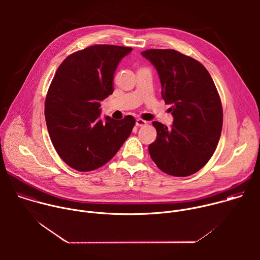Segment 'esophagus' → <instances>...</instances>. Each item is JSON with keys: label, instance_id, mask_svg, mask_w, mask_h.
I'll list each match as a JSON object with an SVG mask.
<instances>
[{"label": "esophagus", "instance_id": "obj_1", "mask_svg": "<svg viewBox=\"0 0 260 260\" xmlns=\"http://www.w3.org/2000/svg\"><path fill=\"white\" fill-rule=\"evenodd\" d=\"M146 124H147V121H145V120H143L141 118H137V120H136V125L137 126H144Z\"/></svg>", "mask_w": 260, "mask_h": 260}]
</instances>
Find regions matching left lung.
Here are the masks:
<instances>
[{
	"label": "left lung",
	"instance_id": "8db88e82",
	"mask_svg": "<svg viewBox=\"0 0 260 260\" xmlns=\"http://www.w3.org/2000/svg\"><path fill=\"white\" fill-rule=\"evenodd\" d=\"M141 54L155 67L174 117L171 128L152 122L157 137L149 145L150 156L169 175L190 176L210 160L220 139L223 112L216 86L207 69L190 56L173 49Z\"/></svg>",
	"mask_w": 260,
	"mask_h": 260
}]
</instances>
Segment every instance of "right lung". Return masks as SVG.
Wrapping results in <instances>:
<instances>
[{
  "instance_id": "right-lung-1",
  "label": "right lung",
  "mask_w": 260,
  "mask_h": 260,
  "mask_svg": "<svg viewBox=\"0 0 260 260\" xmlns=\"http://www.w3.org/2000/svg\"><path fill=\"white\" fill-rule=\"evenodd\" d=\"M133 48L93 45L69 55L58 67L45 101V119L59 157L89 172L106 165L129 137L136 120L101 119V102L113 93L114 73Z\"/></svg>"
}]
</instances>
